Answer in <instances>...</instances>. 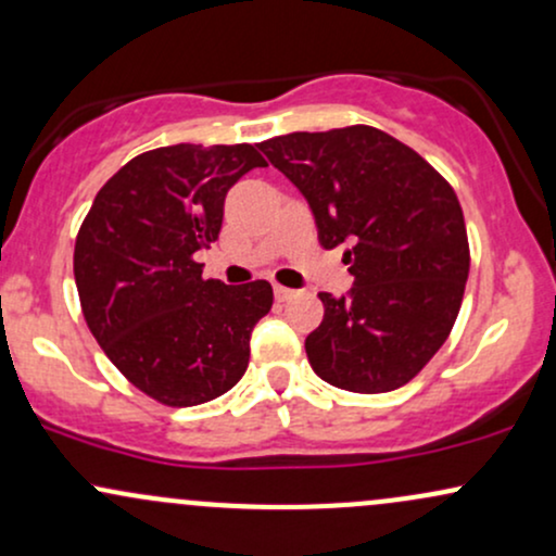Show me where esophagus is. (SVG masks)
I'll return each instance as SVG.
<instances>
[{
  "mask_svg": "<svg viewBox=\"0 0 556 556\" xmlns=\"http://www.w3.org/2000/svg\"><path fill=\"white\" fill-rule=\"evenodd\" d=\"M274 298H277L279 303H285V300L295 298V290H290V287H282V285H274Z\"/></svg>",
  "mask_w": 556,
  "mask_h": 556,
  "instance_id": "esophagus-1",
  "label": "esophagus"
}]
</instances>
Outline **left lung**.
<instances>
[{
  "instance_id": "8db88e82",
  "label": "left lung",
  "mask_w": 556,
  "mask_h": 556,
  "mask_svg": "<svg viewBox=\"0 0 556 556\" xmlns=\"http://www.w3.org/2000/svg\"><path fill=\"white\" fill-rule=\"evenodd\" d=\"M303 193L324 248L348 245V295L321 292L311 368L348 392H392L450 337L468 282L460 201L410 146L368 125L258 143Z\"/></svg>"
}]
</instances>
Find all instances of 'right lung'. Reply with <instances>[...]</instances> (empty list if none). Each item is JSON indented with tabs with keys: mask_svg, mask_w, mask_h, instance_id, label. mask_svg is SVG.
Segmentation results:
<instances>
[{
	"mask_svg": "<svg viewBox=\"0 0 556 556\" xmlns=\"http://www.w3.org/2000/svg\"><path fill=\"white\" fill-rule=\"evenodd\" d=\"M266 159L251 143H177L125 164L93 198L75 240L88 329L119 374L169 407L242 379L251 331L271 311L266 279H203L193 253L219 238L227 190Z\"/></svg>",
	"mask_w": 556,
	"mask_h": 556,
	"instance_id": "obj_1",
	"label": "right lung"
}]
</instances>
